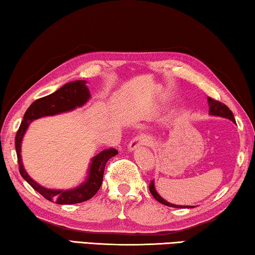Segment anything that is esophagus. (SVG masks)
<instances>
[{
    "mask_svg": "<svg viewBox=\"0 0 255 255\" xmlns=\"http://www.w3.org/2000/svg\"><path fill=\"white\" fill-rule=\"evenodd\" d=\"M150 143H151V137H149L148 135L141 134V135L135 136L134 139H132L130 141V143L128 145V149L130 150V151H132V150L143 147V145H149Z\"/></svg>",
    "mask_w": 255,
    "mask_h": 255,
    "instance_id": "esophagus-1",
    "label": "esophagus"
}]
</instances>
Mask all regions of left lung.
Here are the masks:
<instances>
[{"instance_id":"left-lung-1","label":"left lung","mask_w":255,"mask_h":255,"mask_svg":"<svg viewBox=\"0 0 255 255\" xmlns=\"http://www.w3.org/2000/svg\"><path fill=\"white\" fill-rule=\"evenodd\" d=\"M208 104H209V114L214 115V116H219V118H225L231 120L232 122L235 123V118H234L232 111L225 105V104L218 102V100H215L210 97H208ZM149 190L150 193L152 194V197L155 198L158 202H160L165 206L168 207H173V208H194L191 206H178V204H173L170 202H167L165 199H162L159 194L157 193V191L155 189V184H153V181H151L149 185Z\"/></svg>"}]
</instances>
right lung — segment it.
<instances>
[{
	"label": "right lung",
	"mask_w": 255,
	"mask_h": 255,
	"mask_svg": "<svg viewBox=\"0 0 255 255\" xmlns=\"http://www.w3.org/2000/svg\"><path fill=\"white\" fill-rule=\"evenodd\" d=\"M86 83L87 81L85 80H77L65 83L63 87L57 89L55 93L35 100L28 107L26 113H24L22 122L20 124L19 130L15 134V150L16 157H18L20 174H21V176L26 179L33 190L40 193L45 199L57 204L80 203L93 198L97 193V191L103 183L106 162L112 157L118 155V150L114 148L105 149L100 151L98 155H96L91 159L88 176H87L86 181L78 187L70 190H49L33 181L27 174L26 169L23 168L21 153H20L21 152V141L28 127L33 120L44 118V116L61 114V113L64 112H70L73 111L74 108L85 105L91 97L90 91L88 87L86 86Z\"/></svg>",
	"instance_id": "right-lung-1"
}]
</instances>
